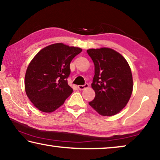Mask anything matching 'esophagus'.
Segmentation results:
<instances>
[{
    "mask_svg": "<svg viewBox=\"0 0 160 160\" xmlns=\"http://www.w3.org/2000/svg\"><path fill=\"white\" fill-rule=\"evenodd\" d=\"M88 86H89V85H88V84H87L86 83V84H85L84 85H78V88L79 90H84V89H86V88H88Z\"/></svg>",
    "mask_w": 160,
    "mask_h": 160,
    "instance_id": "obj_1",
    "label": "esophagus"
}]
</instances>
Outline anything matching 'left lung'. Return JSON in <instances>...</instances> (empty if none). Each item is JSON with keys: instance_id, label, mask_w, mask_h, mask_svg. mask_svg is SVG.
<instances>
[{"instance_id": "1", "label": "left lung", "mask_w": 160, "mask_h": 160, "mask_svg": "<svg viewBox=\"0 0 160 160\" xmlns=\"http://www.w3.org/2000/svg\"><path fill=\"white\" fill-rule=\"evenodd\" d=\"M95 66L91 87L95 92L89 105L100 115L113 116L127 105L133 91V78L128 62L108 47L89 49Z\"/></svg>"}]
</instances>
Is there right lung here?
<instances>
[{
  "mask_svg": "<svg viewBox=\"0 0 160 160\" xmlns=\"http://www.w3.org/2000/svg\"><path fill=\"white\" fill-rule=\"evenodd\" d=\"M81 52L79 47L56 43L40 50L32 59L25 75V91L38 110L52 113L72 93L67 78L71 61Z\"/></svg>",
  "mask_w": 160,
  "mask_h": 160,
  "instance_id": "obj_1",
  "label": "right lung"
}]
</instances>
